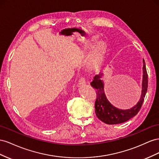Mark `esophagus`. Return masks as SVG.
<instances>
[{
  "label": "esophagus",
  "instance_id": "obj_1",
  "mask_svg": "<svg viewBox=\"0 0 159 159\" xmlns=\"http://www.w3.org/2000/svg\"><path fill=\"white\" fill-rule=\"evenodd\" d=\"M86 83V80L84 78H83V77H80V79H79V84L80 85V84H85Z\"/></svg>",
  "mask_w": 159,
  "mask_h": 159
}]
</instances>
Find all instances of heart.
<instances>
[{
    "label": "heart",
    "instance_id": "obj_1",
    "mask_svg": "<svg viewBox=\"0 0 159 159\" xmlns=\"http://www.w3.org/2000/svg\"><path fill=\"white\" fill-rule=\"evenodd\" d=\"M89 47H87L84 48L87 49ZM105 48L106 44L104 40H98L93 44L91 51L87 59V64L89 67L94 69L99 65L105 54Z\"/></svg>",
    "mask_w": 159,
    "mask_h": 159
}]
</instances>
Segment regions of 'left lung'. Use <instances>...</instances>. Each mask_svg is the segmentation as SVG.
<instances>
[{
    "mask_svg": "<svg viewBox=\"0 0 159 159\" xmlns=\"http://www.w3.org/2000/svg\"><path fill=\"white\" fill-rule=\"evenodd\" d=\"M143 82H142V90L140 97L137 103L134 106L129 109H120L113 106L109 102L105 93V84L101 78L103 73L95 75L92 80L90 85L94 89H96L97 99L95 101V113L97 116L102 122L107 125H116L129 120L131 118L134 117L137 114L142 107L144 98L146 95L148 88V75L146 69V65L144 59L143 60ZM134 91H130V90H125L120 93V98L123 101L131 100L134 96ZM137 96V95H136Z\"/></svg>",
    "mask_w": 159,
    "mask_h": 159,
    "instance_id": "obj_1",
    "label": "left lung"
}]
</instances>
